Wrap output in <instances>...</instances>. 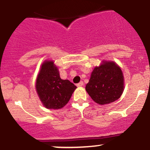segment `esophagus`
Listing matches in <instances>:
<instances>
[{
  "mask_svg": "<svg viewBox=\"0 0 150 150\" xmlns=\"http://www.w3.org/2000/svg\"><path fill=\"white\" fill-rule=\"evenodd\" d=\"M76 86H78V87H80V86H83V81H80L79 83H78L76 84Z\"/></svg>",
  "mask_w": 150,
  "mask_h": 150,
  "instance_id": "1",
  "label": "esophagus"
}]
</instances>
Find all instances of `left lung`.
Here are the masks:
<instances>
[{
	"label": "left lung",
	"instance_id": "obj_1",
	"mask_svg": "<svg viewBox=\"0 0 150 150\" xmlns=\"http://www.w3.org/2000/svg\"><path fill=\"white\" fill-rule=\"evenodd\" d=\"M123 89V74L113 62H104L100 67H95L86 86L91 99L101 105L117 100Z\"/></svg>",
	"mask_w": 150,
	"mask_h": 150
}]
</instances>
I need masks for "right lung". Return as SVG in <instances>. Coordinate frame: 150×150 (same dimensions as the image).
I'll return each instance as SVG.
<instances>
[{
    "mask_svg": "<svg viewBox=\"0 0 150 150\" xmlns=\"http://www.w3.org/2000/svg\"><path fill=\"white\" fill-rule=\"evenodd\" d=\"M36 88L45 107L59 109L69 102L76 86L69 80L62 79L54 62L47 61L41 66Z\"/></svg>",
    "mask_w": 150,
    "mask_h": 150,
    "instance_id": "obj_1",
    "label": "right lung"
}]
</instances>
